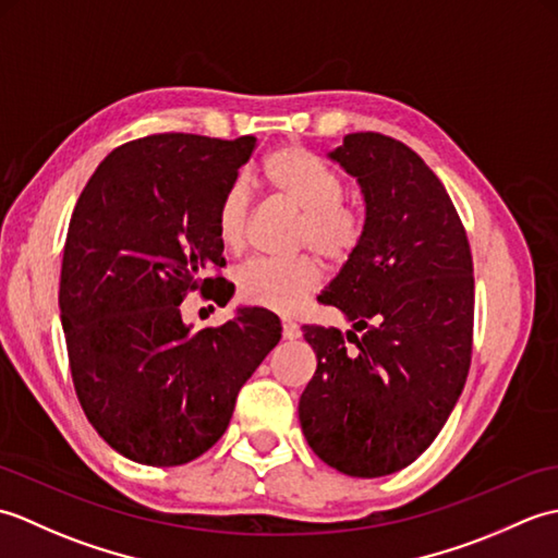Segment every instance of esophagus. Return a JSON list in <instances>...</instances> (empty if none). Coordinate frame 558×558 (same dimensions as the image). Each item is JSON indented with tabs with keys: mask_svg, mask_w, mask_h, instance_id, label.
Returning <instances> with one entry per match:
<instances>
[{
	"mask_svg": "<svg viewBox=\"0 0 558 558\" xmlns=\"http://www.w3.org/2000/svg\"><path fill=\"white\" fill-rule=\"evenodd\" d=\"M300 336H302V330H300L298 324L282 322V338H286V340H298Z\"/></svg>",
	"mask_w": 558,
	"mask_h": 558,
	"instance_id": "34e87169",
	"label": "esophagus"
}]
</instances>
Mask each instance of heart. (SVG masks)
<instances>
[{"label":"heart","mask_w":558,"mask_h":558,"mask_svg":"<svg viewBox=\"0 0 558 558\" xmlns=\"http://www.w3.org/2000/svg\"><path fill=\"white\" fill-rule=\"evenodd\" d=\"M264 182L270 194L300 213L298 248H310L330 266H342L360 252L364 240V218L357 208L342 201L340 174L302 146H280L270 150L264 168ZM252 225V194L244 180H234L225 189L216 210V230L230 254L246 246ZM324 280L322 260L300 256L288 264L278 260H252L236 272V290L248 304L264 306L278 314L300 312L310 294Z\"/></svg>","instance_id":"1"}]
</instances>
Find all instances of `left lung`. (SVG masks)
I'll return each instance as SVG.
<instances>
[{"mask_svg":"<svg viewBox=\"0 0 558 558\" xmlns=\"http://www.w3.org/2000/svg\"><path fill=\"white\" fill-rule=\"evenodd\" d=\"M330 158L357 180L366 218L360 252L318 302L345 312L354 330L302 326L318 364L300 422L330 468L384 477L432 446L465 386L472 254L446 186L402 141L348 134Z\"/></svg>","mask_w":558,"mask_h":558,"instance_id":"left-lung-1","label":"left lung"}]
</instances>
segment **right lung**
I'll return each instance as SVG.
<instances>
[{
	"instance_id": "right-lung-1",
	"label": "right lung",
	"mask_w": 558,
	"mask_h": 558,
	"mask_svg": "<svg viewBox=\"0 0 558 558\" xmlns=\"http://www.w3.org/2000/svg\"><path fill=\"white\" fill-rule=\"evenodd\" d=\"M254 148V136L129 141L98 165L71 213L59 278L71 378L96 432L141 465L204 456L280 340L266 310L196 333L180 312L189 292L220 306L232 298L216 210Z\"/></svg>"
}]
</instances>
